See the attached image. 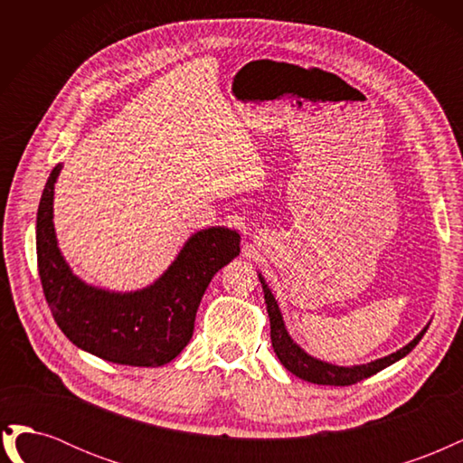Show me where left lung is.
Instances as JSON below:
<instances>
[{"label":"left lung","instance_id":"obj_1","mask_svg":"<svg viewBox=\"0 0 463 463\" xmlns=\"http://www.w3.org/2000/svg\"><path fill=\"white\" fill-rule=\"evenodd\" d=\"M259 279L262 284V291H264V301H266V311H269V318H270V340H272V347H274V354L278 355L279 363L293 373L296 376L303 378L307 383H313V384H328V386H349V384H355L363 378H369L373 374H376L378 371H383L386 367H390L392 363L400 361L402 357L408 355L411 349L419 344V340L423 338V334L427 332L429 325L419 332L415 338L408 344L403 345L398 352L390 354L386 357H381L376 361L365 363V365H352V367H340V365H332V363L326 361H320L313 355H309L301 349L296 342L291 340V335L284 325V318L282 313H279V307L276 298L272 296L270 288L266 286L262 274H259Z\"/></svg>","mask_w":463,"mask_h":463}]
</instances>
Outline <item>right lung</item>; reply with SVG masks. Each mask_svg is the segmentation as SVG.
Here are the masks:
<instances>
[{
  "mask_svg": "<svg viewBox=\"0 0 463 463\" xmlns=\"http://www.w3.org/2000/svg\"><path fill=\"white\" fill-rule=\"evenodd\" d=\"M52 170L36 216L42 289L53 320L77 347L118 365L160 367L189 344L194 317L213 276L240 255V232L214 226L193 233L156 282L137 291H109L82 282L58 247Z\"/></svg>",
  "mask_w": 463,
  "mask_h": 463,
  "instance_id": "obj_1",
  "label": "right lung"
}]
</instances>
